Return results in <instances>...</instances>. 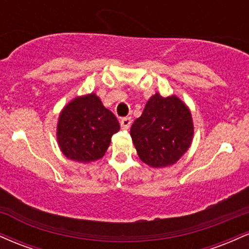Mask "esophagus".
I'll use <instances>...</instances> for the list:
<instances>
[{"instance_id": "obj_1", "label": "esophagus", "mask_w": 249, "mask_h": 249, "mask_svg": "<svg viewBox=\"0 0 249 249\" xmlns=\"http://www.w3.org/2000/svg\"><path fill=\"white\" fill-rule=\"evenodd\" d=\"M131 124H132V119H131L130 117H124V118L121 119V126L122 128H124V130H128Z\"/></svg>"}]
</instances>
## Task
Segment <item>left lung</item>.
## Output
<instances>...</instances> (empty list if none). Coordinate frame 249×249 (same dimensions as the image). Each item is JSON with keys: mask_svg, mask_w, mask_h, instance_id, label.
Listing matches in <instances>:
<instances>
[{"mask_svg": "<svg viewBox=\"0 0 249 249\" xmlns=\"http://www.w3.org/2000/svg\"><path fill=\"white\" fill-rule=\"evenodd\" d=\"M130 134L142 162L154 168L171 166L192 144V115L179 97L156 92L134 121Z\"/></svg>", "mask_w": 249, "mask_h": 249, "instance_id": "8db88e82", "label": "left lung"}]
</instances>
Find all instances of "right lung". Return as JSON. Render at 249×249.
Masks as SVG:
<instances>
[{"instance_id":"obj_1","label":"right lung","mask_w":249,"mask_h":249,"mask_svg":"<svg viewBox=\"0 0 249 249\" xmlns=\"http://www.w3.org/2000/svg\"><path fill=\"white\" fill-rule=\"evenodd\" d=\"M119 128L116 116L92 92L76 97L63 107L57 123V142L71 160L96 161L103 158Z\"/></svg>"}]
</instances>
